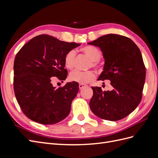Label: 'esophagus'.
Wrapping results in <instances>:
<instances>
[{
  "label": "esophagus",
  "instance_id": "esophagus-1",
  "mask_svg": "<svg viewBox=\"0 0 158 158\" xmlns=\"http://www.w3.org/2000/svg\"><path fill=\"white\" fill-rule=\"evenodd\" d=\"M86 86H87L86 85L83 84H79V88H80V89H82V88H85V87H86Z\"/></svg>",
  "mask_w": 158,
  "mask_h": 158
}]
</instances>
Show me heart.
<instances>
[{"instance_id": "1", "label": "heart", "mask_w": 158, "mask_h": 158, "mask_svg": "<svg viewBox=\"0 0 158 158\" xmlns=\"http://www.w3.org/2000/svg\"><path fill=\"white\" fill-rule=\"evenodd\" d=\"M84 54L88 56L92 61V66H96L97 62L102 57V52L98 48L92 45L85 46L82 49ZM76 52L74 50H70L66 54L64 57V64L69 69H72L74 66ZM69 78L71 81L80 83L88 84L95 78V74L92 71L82 72L78 70L71 72L69 75Z\"/></svg>"}]
</instances>
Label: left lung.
I'll list each match as a JSON object with an SVG mask.
<instances>
[{"instance_id":"8db88e82","label":"left lung","mask_w":158,"mask_h":158,"mask_svg":"<svg viewBox=\"0 0 158 158\" xmlns=\"http://www.w3.org/2000/svg\"><path fill=\"white\" fill-rule=\"evenodd\" d=\"M88 44L99 47L105 63L98 80H110L112 89L92 87L89 107L105 120L116 121L126 117L139 105L146 78L141 52L129 38L117 34L99 37Z\"/></svg>"}]
</instances>
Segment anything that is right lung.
<instances>
[{
	"label": "right lung",
	"mask_w": 158,
	"mask_h": 158,
	"mask_svg": "<svg viewBox=\"0 0 158 158\" xmlns=\"http://www.w3.org/2000/svg\"><path fill=\"white\" fill-rule=\"evenodd\" d=\"M80 45L42 34L32 38L18 51L14 63V93L23 113L31 121L52 125L69 115L79 84L67 82L56 89L51 77L65 80V55Z\"/></svg>",
	"instance_id": "right-lung-1"
}]
</instances>
